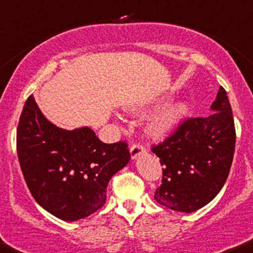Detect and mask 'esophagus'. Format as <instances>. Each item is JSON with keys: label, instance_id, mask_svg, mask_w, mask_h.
<instances>
[{"label": "esophagus", "instance_id": "1", "mask_svg": "<svg viewBox=\"0 0 253 253\" xmlns=\"http://www.w3.org/2000/svg\"><path fill=\"white\" fill-rule=\"evenodd\" d=\"M145 152H146V149H145V146H144L143 144L136 143V144H132V145L130 146L131 158H132V159H136L137 157L140 156V154H144Z\"/></svg>", "mask_w": 253, "mask_h": 253}]
</instances>
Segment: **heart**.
I'll list each match as a JSON object with an SVG mask.
<instances>
[{"label": "heart", "instance_id": "heart-1", "mask_svg": "<svg viewBox=\"0 0 253 253\" xmlns=\"http://www.w3.org/2000/svg\"><path fill=\"white\" fill-rule=\"evenodd\" d=\"M188 107L184 103H172L163 108L152 120L149 131L157 139L169 136L185 116Z\"/></svg>", "mask_w": 253, "mask_h": 253}]
</instances>
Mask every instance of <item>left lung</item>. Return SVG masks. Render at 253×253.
<instances>
[{"mask_svg":"<svg viewBox=\"0 0 253 253\" xmlns=\"http://www.w3.org/2000/svg\"><path fill=\"white\" fill-rule=\"evenodd\" d=\"M209 116L188 118L153 153L163 166L154 199L177 212L190 213L215 198L230 171L235 127L226 91L220 87Z\"/></svg>","mask_w":253,"mask_h":253,"instance_id":"obj_1","label":"left lung"}]
</instances>
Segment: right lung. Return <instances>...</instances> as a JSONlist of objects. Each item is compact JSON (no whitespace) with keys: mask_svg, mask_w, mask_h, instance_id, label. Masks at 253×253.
I'll return each mask as SVG.
<instances>
[{"mask_svg":"<svg viewBox=\"0 0 253 253\" xmlns=\"http://www.w3.org/2000/svg\"><path fill=\"white\" fill-rule=\"evenodd\" d=\"M16 150L36 202L64 221L101 209L108 182L131 158L125 141L105 144L88 127L68 131L52 125L33 95L19 120Z\"/></svg>","mask_w":253,"mask_h":253,"instance_id":"obj_1","label":"right lung"}]
</instances>
